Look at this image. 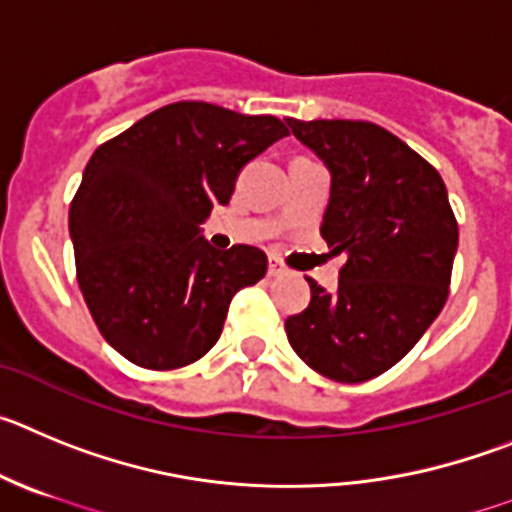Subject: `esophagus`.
Returning a JSON list of instances; mask_svg holds the SVG:
<instances>
[{
    "label": "esophagus",
    "instance_id": "obj_1",
    "mask_svg": "<svg viewBox=\"0 0 512 512\" xmlns=\"http://www.w3.org/2000/svg\"><path fill=\"white\" fill-rule=\"evenodd\" d=\"M285 273V267L280 265L278 260H273V257H270V262H267V275H270V278H278V275H283Z\"/></svg>",
    "mask_w": 512,
    "mask_h": 512
}]
</instances>
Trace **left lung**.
<instances>
[{
  "instance_id": "8db88e82",
  "label": "left lung",
  "mask_w": 512,
  "mask_h": 512,
  "mask_svg": "<svg viewBox=\"0 0 512 512\" xmlns=\"http://www.w3.org/2000/svg\"><path fill=\"white\" fill-rule=\"evenodd\" d=\"M326 165L321 237L347 255L334 293L311 285L285 319L293 352L336 382L382 375L416 347L449 296L459 229L436 168L372 122L285 119Z\"/></svg>"
}]
</instances>
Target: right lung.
I'll return each mask as SVG.
<instances>
[{
    "label": "right lung",
    "mask_w": 512,
    "mask_h": 512,
    "mask_svg": "<svg viewBox=\"0 0 512 512\" xmlns=\"http://www.w3.org/2000/svg\"><path fill=\"white\" fill-rule=\"evenodd\" d=\"M288 135L275 117L206 101L147 114L91 155L68 229L78 288L101 336L135 365L176 370L222 336L234 293L265 278V252H219L201 234L239 170Z\"/></svg>",
    "instance_id": "1"
}]
</instances>
